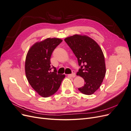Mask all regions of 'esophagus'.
<instances>
[{
    "label": "esophagus",
    "instance_id": "34e87169",
    "mask_svg": "<svg viewBox=\"0 0 131 131\" xmlns=\"http://www.w3.org/2000/svg\"><path fill=\"white\" fill-rule=\"evenodd\" d=\"M68 77H72V78H74L75 77V73L74 72V71H73V72L72 74H68Z\"/></svg>",
    "mask_w": 131,
    "mask_h": 131
}]
</instances>
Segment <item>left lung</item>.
<instances>
[{
  "label": "left lung",
  "mask_w": 131,
  "mask_h": 131,
  "mask_svg": "<svg viewBox=\"0 0 131 131\" xmlns=\"http://www.w3.org/2000/svg\"><path fill=\"white\" fill-rule=\"evenodd\" d=\"M64 41L78 58L79 69L77 75L84 79L85 84L78 90L83 94L91 95L100 88L105 75L106 68L103 53L92 39L75 34Z\"/></svg>",
  "instance_id": "obj_1"
}]
</instances>
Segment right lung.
Segmentation results:
<instances>
[{
  "label": "right lung",
  "mask_w": 131,
  "mask_h": 131,
  "mask_svg": "<svg viewBox=\"0 0 131 131\" xmlns=\"http://www.w3.org/2000/svg\"><path fill=\"white\" fill-rule=\"evenodd\" d=\"M62 41L58 38H47L34 43L27 53L25 62L27 79L32 88L43 97L56 93L65 78V75L57 73L56 68L51 66L50 61L53 50Z\"/></svg>",
  "instance_id": "1"
}]
</instances>
